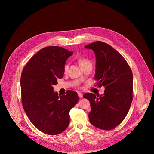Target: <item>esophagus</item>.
I'll return each instance as SVG.
<instances>
[{"mask_svg":"<svg viewBox=\"0 0 154 154\" xmlns=\"http://www.w3.org/2000/svg\"><path fill=\"white\" fill-rule=\"evenodd\" d=\"M78 96H79V98H82L83 97V94H81V92H78Z\"/></svg>","mask_w":154,"mask_h":154,"instance_id":"obj_1","label":"esophagus"}]
</instances>
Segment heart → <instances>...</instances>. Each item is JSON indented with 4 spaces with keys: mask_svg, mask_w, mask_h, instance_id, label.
<instances>
[{
    "mask_svg": "<svg viewBox=\"0 0 154 154\" xmlns=\"http://www.w3.org/2000/svg\"><path fill=\"white\" fill-rule=\"evenodd\" d=\"M88 62H90L88 60V59H87L85 58H81L79 60V65L81 66H83L84 65L86 64L87 63H88ZM68 69H69V65L68 64L65 65L64 67H63V72H64L65 73H67Z\"/></svg>",
    "mask_w": 154,
    "mask_h": 154,
    "instance_id": "b5f03b06",
    "label": "heart"
}]
</instances>
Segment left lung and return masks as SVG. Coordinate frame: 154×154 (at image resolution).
<instances>
[{
    "instance_id": "obj_1",
    "label": "left lung",
    "mask_w": 154,
    "mask_h": 154,
    "mask_svg": "<svg viewBox=\"0 0 154 154\" xmlns=\"http://www.w3.org/2000/svg\"><path fill=\"white\" fill-rule=\"evenodd\" d=\"M85 48L95 53L97 85L105 87L103 95H84L91 104L89 119L98 129L111 130L122 123L130 109L133 100L132 70L120 53L107 43L97 41Z\"/></svg>"
}]
</instances>
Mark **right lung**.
<instances>
[{"label":"right lung","instance_id":"1","mask_svg":"<svg viewBox=\"0 0 154 154\" xmlns=\"http://www.w3.org/2000/svg\"><path fill=\"white\" fill-rule=\"evenodd\" d=\"M73 51L58 46L42 48L26 64L21 76L22 104L31 122L41 132L55 135L69 125V111L78 103V94L68 91L59 96L53 91L62 78L66 60Z\"/></svg>","mask_w":154,"mask_h":154}]
</instances>
